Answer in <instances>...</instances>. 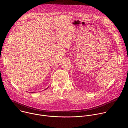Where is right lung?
Here are the masks:
<instances>
[{
  "mask_svg": "<svg viewBox=\"0 0 128 128\" xmlns=\"http://www.w3.org/2000/svg\"><path fill=\"white\" fill-rule=\"evenodd\" d=\"M47 88H46V89H47ZM46 89H45V90H46Z\"/></svg>",
  "mask_w": 128,
  "mask_h": 128,
  "instance_id": "1",
  "label": "right lung"
}]
</instances>
